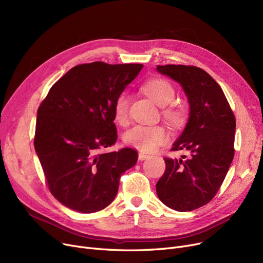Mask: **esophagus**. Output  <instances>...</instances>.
<instances>
[{
	"instance_id": "obj_1",
	"label": "esophagus",
	"mask_w": 263,
	"mask_h": 263,
	"mask_svg": "<svg viewBox=\"0 0 263 263\" xmlns=\"http://www.w3.org/2000/svg\"><path fill=\"white\" fill-rule=\"evenodd\" d=\"M149 158V155H147V154H144V153H140L139 154V159L140 160H146V159H148Z\"/></svg>"
}]
</instances>
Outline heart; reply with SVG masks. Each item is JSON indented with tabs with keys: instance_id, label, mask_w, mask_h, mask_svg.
Instances as JSON below:
<instances>
[{
	"instance_id": "1",
	"label": "heart",
	"mask_w": 263,
	"mask_h": 263,
	"mask_svg": "<svg viewBox=\"0 0 263 263\" xmlns=\"http://www.w3.org/2000/svg\"><path fill=\"white\" fill-rule=\"evenodd\" d=\"M147 95L159 106H162V115L172 127L180 128L186 121V112L182 106L171 104L176 97V91L171 83L161 78L147 80L141 86ZM130 100L126 93H120L114 101V119L119 124H126L129 119ZM168 134L163 126H145L136 124L124 133L123 141L128 146L142 151H153L158 146L167 141Z\"/></svg>"
}]
</instances>
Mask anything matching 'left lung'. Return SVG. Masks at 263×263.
Returning <instances> with one entry per match:
<instances>
[{"label": "left lung", "mask_w": 263, "mask_h": 263, "mask_svg": "<svg viewBox=\"0 0 263 263\" xmlns=\"http://www.w3.org/2000/svg\"><path fill=\"white\" fill-rule=\"evenodd\" d=\"M158 71L179 82L190 102V118L172 151L181 159L164 158L165 172L157 182L160 200L176 211L200 208L222 185L234 156L236 117L215 80L196 66H158Z\"/></svg>", "instance_id": "1"}]
</instances>
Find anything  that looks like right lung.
Segmentation results:
<instances>
[{
  "label": "right lung",
  "mask_w": 263,
  "mask_h": 263,
  "mask_svg": "<svg viewBox=\"0 0 263 263\" xmlns=\"http://www.w3.org/2000/svg\"><path fill=\"white\" fill-rule=\"evenodd\" d=\"M142 64L103 62L71 68L40 103L34 146L51 194L81 213L100 211L116 197L121 174L137 151H104L117 141L113 105Z\"/></svg>",
  "instance_id": "right-lung-1"
}]
</instances>
